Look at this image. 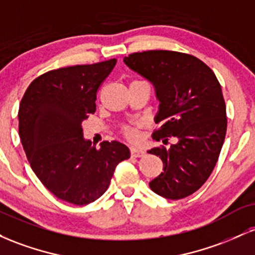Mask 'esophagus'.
Masks as SVG:
<instances>
[{
  "instance_id": "34e87169",
  "label": "esophagus",
  "mask_w": 255,
  "mask_h": 255,
  "mask_svg": "<svg viewBox=\"0 0 255 255\" xmlns=\"http://www.w3.org/2000/svg\"><path fill=\"white\" fill-rule=\"evenodd\" d=\"M144 153H145V151L142 150V148L136 147V146H131L130 147L131 157H141V156H144Z\"/></svg>"
}]
</instances>
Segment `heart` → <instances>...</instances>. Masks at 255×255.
Segmentation results:
<instances>
[{
    "mask_svg": "<svg viewBox=\"0 0 255 255\" xmlns=\"http://www.w3.org/2000/svg\"><path fill=\"white\" fill-rule=\"evenodd\" d=\"M125 136L128 137L129 140H136L137 137H139V131H137L136 128H133V127H125L124 129Z\"/></svg>",
    "mask_w": 255,
    "mask_h": 255,
    "instance_id": "1",
    "label": "heart"
}]
</instances>
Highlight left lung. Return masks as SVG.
<instances>
[{
	"instance_id": "obj_1",
	"label": "left lung",
	"mask_w": 255,
	"mask_h": 255,
	"mask_svg": "<svg viewBox=\"0 0 255 255\" xmlns=\"http://www.w3.org/2000/svg\"><path fill=\"white\" fill-rule=\"evenodd\" d=\"M124 62L156 91L159 108L154 121L162 126L152 137L157 141L177 139L168 150L148 151L159 156L164 165L150 188L171 200L188 197L206 182L223 146L227 113L221 85L203 61L182 52H134Z\"/></svg>"
}]
</instances>
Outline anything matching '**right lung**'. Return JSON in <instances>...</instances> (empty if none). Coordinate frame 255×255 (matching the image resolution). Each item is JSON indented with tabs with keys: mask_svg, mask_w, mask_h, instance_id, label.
<instances>
[{
	"mask_svg": "<svg viewBox=\"0 0 255 255\" xmlns=\"http://www.w3.org/2000/svg\"><path fill=\"white\" fill-rule=\"evenodd\" d=\"M116 60L54 69L34 79L20 102L19 135L28 163L55 197L74 205L97 200L116 165L130 157L120 141L96 148L83 121L96 111L97 91Z\"/></svg>",
	"mask_w": 255,
	"mask_h": 255,
	"instance_id": "add662e5",
	"label": "right lung"
}]
</instances>
